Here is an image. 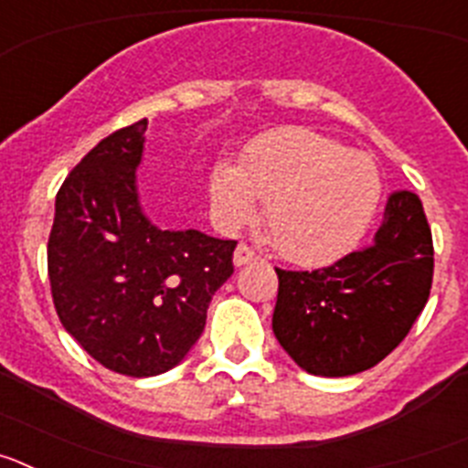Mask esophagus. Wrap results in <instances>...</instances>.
<instances>
[{
    "label": "esophagus",
    "instance_id": "obj_1",
    "mask_svg": "<svg viewBox=\"0 0 468 468\" xmlns=\"http://www.w3.org/2000/svg\"><path fill=\"white\" fill-rule=\"evenodd\" d=\"M258 260V253H255L253 248L248 246V243H239L237 250H234V264L237 267H243V264H250Z\"/></svg>",
    "mask_w": 468,
    "mask_h": 468
}]
</instances>
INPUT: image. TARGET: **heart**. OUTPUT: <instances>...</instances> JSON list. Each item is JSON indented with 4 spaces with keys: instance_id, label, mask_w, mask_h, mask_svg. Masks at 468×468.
Listing matches in <instances>:
<instances>
[{
    "instance_id": "b5f03b06",
    "label": "heart",
    "mask_w": 468,
    "mask_h": 468,
    "mask_svg": "<svg viewBox=\"0 0 468 468\" xmlns=\"http://www.w3.org/2000/svg\"><path fill=\"white\" fill-rule=\"evenodd\" d=\"M218 225L239 229L267 198V227L285 258L321 264L361 241L379 204L378 168L367 156L307 128H283L255 140L243 164L220 159L210 171Z\"/></svg>"
}]
</instances>
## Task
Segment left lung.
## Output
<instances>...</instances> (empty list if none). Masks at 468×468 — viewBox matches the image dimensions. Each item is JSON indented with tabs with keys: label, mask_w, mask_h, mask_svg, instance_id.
<instances>
[{
	"label": "left lung",
	"mask_w": 468,
	"mask_h": 468,
	"mask_svg": "<svg viewBox=\"0 0 468 468\" xmlns=\"http://www.w3.org/2000/svg\"><path fill=\"white\" fill-rule=\"evenodd\" d=\"M276 276L271 328L302 370L345 378L378 366L410 333L431 292L433 241L420 197L388 194L373 243L330 267Z\"/></svg>",
	"instance_id": "1"
}]
</instances>
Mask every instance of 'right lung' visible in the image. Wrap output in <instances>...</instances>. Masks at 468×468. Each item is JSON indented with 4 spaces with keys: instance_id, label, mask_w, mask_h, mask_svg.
I'll use <instances>...</instances> for the list:
<instances>
[{
    "instance_id": "add662e5",
    "label": "right lung",
    "mask_w": 468,
    "mask_h": 468,
    "mask_svg": "<svg viewBox=\"0 0 468 468\" xmlns=\"http://www.w3.org/2000/svg\"><path fill=\"white\" fill-rule=\"evenodd\" d=\"M147 119L119 128L69 171L48 234V281L63 328L128 378L176 367L201 337L237 241L159 229L138 201Z\"/></svg>"
}]
</instances>
